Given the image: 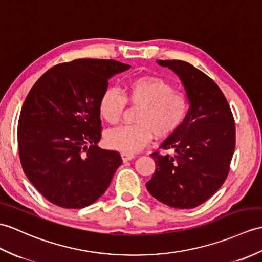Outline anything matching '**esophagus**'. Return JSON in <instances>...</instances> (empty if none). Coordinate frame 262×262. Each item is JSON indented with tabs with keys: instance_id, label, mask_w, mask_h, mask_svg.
<instances>
[{
	"instance_id": "34e87169",
	"label": "esophagus",
	"mask_w": 262,
	"mask_h": 262,
	"mask_svg": "<svg viewBox=\"0 0 262 262\" xmlns=\"http://www.w3.org/2000/svg\"><path fill=\"white\" fill-rule=\"evenodd\" d=\"M133 154H127V153H121V160H123V162H128V161H132L134 159Z\"/></svg>"
}]
</instances>
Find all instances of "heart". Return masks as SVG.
Returning a JSON list of instances; mask_svg holds the SVG:
<instances>
[{
	"label": "heart",
	"mask_w": 262,
	"mask_h": 262,
	"mask_svg": "<svg viewBox=\"0 0 262 262\" xmlns=\"http://www.w3.org/2000/svg\"><path fill=\"white\" fill-rule=\"evenodd\" d=\"M125 98L134 106H141L134 126H120L108 130L106 143L111 148L133 154L147 146L154 134L171 135L186 116L187 98L174 91L171 83L155 76L133 79L125 87ZM126 101L116 89L108 88L100 97L99 113L108 124H117L123 116Z\"/></svg>",
	"instance_id": "b5f03b06"
}]
</instances>
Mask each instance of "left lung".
<instances>
[{
    "mask_svg": "<svg viewBox=\"0 0 262 262\" xmlns=\"http://www.w3.org/2000/svg\"><path fill=\"white\" fill-rule=\"evenodd\" d=\"M183 84L190 108L183 123L160 148L174 155L150 156L156 169L148 192L175 209H192L210 199L226 181L235 147V125L229 103L210 77L182 60H157Z\"/></svg>",
    "mask_w": 262,
    "mask_h": 262,
    "instance_id": "obj_1",
    "label": "left lung"
}]
</instances>
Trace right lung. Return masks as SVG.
<instances>
[{"instance_id": "add662e5", "label": "right lung", "mask_w": 262, "mask_h": 262, "mask_svg": "<svg viewBox=\"0 0 262 262\" xmlns=\"http://www.w3.org/2000/svg\"><path fill=\"white\" fill-rule=\"evenodd\" d=\"M129 68L116 60L79 59L52 67L30 90L17 126L20 160L51 203L82 209L111 184L121 159L98 146L99 100L109 79Z\"/></svg>"}]
</instances>
